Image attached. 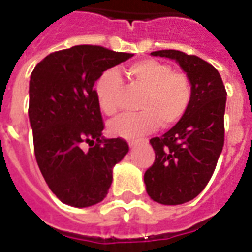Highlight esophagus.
<instances>
[{
	"label": "esophagus",
	"instance_id": "1",
	"mask_svg": "<svg viewBox=\"0 0 252 252\" xmlns=\"http://www.w3.org/2000/svg\"><path fill=\"white\" fill-rule=\"evenodd\" d=\"M137 143H139V140H131L129 141V147H131V148H135L136 145H137Z\"/></svg>",
	"mask_w": 252,
	"mask_h": 252
}]
</instances>
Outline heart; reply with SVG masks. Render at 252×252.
Listing matches in <instances>:
<instances>
[{"instance_id":"1","label":"heart","mask_w":252,"mask_h":252,"mask_svg":"<svg viewBox=\"0 0 252 252\" xmlns=\"http://www.w3.org/2000/svg\"><path fill=\"white\" fill-rule=\"evenodd\" d=\"M129 85L143 91L137 102L140 112L124 113L109 123L113 136L135 139L155 131L158 126L167 128L186 115L192 98V85L187 74L173 72L169 65L158 60L137 61L126 69ZM124 91L123 79L115 69L104 70L94 83L98 107L105 115H115L120 108Z\"/></svg>"}]
</instances>
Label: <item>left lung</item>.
Returning a JSON list of instances; mask_svg holds the SVG:
<instances>
[{
	"label": "left lung",
	"mask_w": 252,
	"mask_h": 252,
	"mask_svg": "<svg viewBox=\"0 0 252 252\" xmlns=\"http://www.w3.org/2000/svg\"><path fill=\"white\" fill-rule=\"evenodd\" d=\"M151 55L175 60L192 85L186 115L163 136L150 140L155 161L144 173L151 199L176 206L196 197L215 171L224 144L227 92L219 72L197 56L173 49Z\"/></svg>",
	"instance_id": "left-lung-1"
}]
</instances>
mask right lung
I'll return each mask as SVG.
<instances>
[{
    "mask_svg": "<svg viewBox=\"0 0 252 252\" xmlns=\"http://www.w3.org/2000/svg\"><path fill=\"white\" fill-rule=\"evenodd\" d=\"M132 56L76 45L50 53L32 72L28 113L37 164L50 191L68 206L101 202L115 164L129 151L124 139L101 136L104 123L93 85L104 70Z\"/></svg>",
    "mask_w": 252,
    "mask_h": 252,
    "instance_id": "obj_1",
    "label": "right lung"
}]
</instances>
